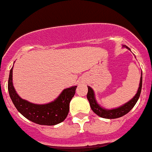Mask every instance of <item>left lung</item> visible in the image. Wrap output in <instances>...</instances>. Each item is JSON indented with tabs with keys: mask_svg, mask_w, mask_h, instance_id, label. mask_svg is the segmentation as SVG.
Segmentation results:
<instances>
[{
	"mask_svg": "<svg viewBox=\"0 0 152 152\" xmlns=\"http://www.w3.org/2000/svg\"><path fill=\"white\" fill-rule=\"evenodd\" d=\"M123 47H126L128 49H130L126 45H123ZM142 77L140 79V84H139V88L137 94L135 96H134L131 100L128 102V103H125L124 105L121 106L119 108L116 109H113V110H105V109L102 108L97 104L96 100L94 97V93L93 91L92 88L91 87H88V92L87 94V97L88 100H89L90 105H91L92 110L98 115L99 116L102 118H105V119H116V118L121 117V116H124L126 113H128L133 108L134 106L135 105L136 102L139 100V96H140L141 91H142Z\"/></svg>",
	"mask_w": 152,
	"mask_h": 152,
	"instance_id": "1",
	"label": "left lung"
}]
</instances>
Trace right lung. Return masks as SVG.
Segmentation results:
<instances>
[{
	"mask_svg": "<svg viewBox=\"0 0 152 152\" xmlns=\"http://www.w3.org/2000/svg\"><path fill=\"white\" fill-rule=\"evenodd\" d=\"M13 67L10 71L8 91L11 100L17 110L24 117L35 123L45 126H54L65 119L69 112V103L75 94L77 86L64 89L59 96L47 104H34L23 100L18 96L13 85Z\"/></svg>",
	"mask_w": 152,
	"mask_h": 152,
	"instance_id": "right-lung-1",
	"label": "right lung"
}]
</instances>
